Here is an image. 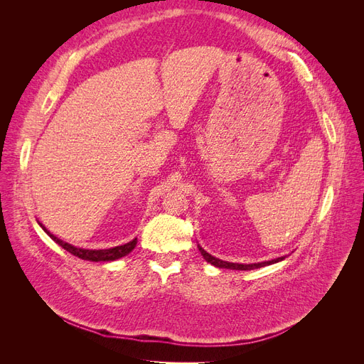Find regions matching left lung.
Instances as JSON below:
<instances>
[{
    "label": "left lung",
    "mask_w": 364,
    "mask_h": 364,
    "mask_svg": "<svg viewBox=\"0 0 364 364\" xmlns=\"http://www.w3.org/2000/svg\"><path fill=\"white\" fill-rule=\"evenodd\" d=\"M197 247H199L202 257L209 262L213 264V266L218 267V269H230V270H253V269H259V267H264V266H270V264H274V262H279L282 259H285V257H279V258H274V259H270V261H262V262H252V264H240V262H229V261H222L218 259L215 257H213L211 253H208L202 246L197 245Z\"/></svg>",
    "instance_id": "obj_1"
}]
</instances>
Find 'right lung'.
<instances>
[{
	"instance_id": "obj_1",
	"label": "right lung",
	"mask_w": 364,
	"mask_h": 364,
	"mask_svg": "<svg viewBox=\"0 0 364 364\" xmlns=\"http://www.w3.org/2000/svg\"><path fill=\"white\" fill-rule=\"evenodd\" d=\"M39 223V222H38ZM39 226L46 230V232L48 234V237L51 240L56 241V243L59 246H62L65 250L73 253L74 257H79L82 259H86V261H94V262H100V261H115L118 258H123L126 257L127 253H130L132 250L135 249L136 246V238H134L132 241H129V243L126 245H121V246H115V247H109V249H82V247H75L70 243H67V241H63L60 238H58L56 235H53L50 230L43 226L42 223H39Z\"/></svg>"
}]
</instances>
